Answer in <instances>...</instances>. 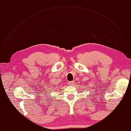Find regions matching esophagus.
I'll return each mask as SVG.
<instances>
[{
    "label": "esophagus",
    "mask_w": 131,
    "mask_h": 131,
    "mask_svg": "<svg viewBox=\"0 0 131 131\" xmlns=\"http://www.w3.org/2000/svg\"><path fill=\"white\" fill-rule=\"evenodd\" d=\"M68 85L69 86H73L74 85V81H69V82H68Z\"/></svg>",
    "instance_id": "obj_1"
}]
</instances>
